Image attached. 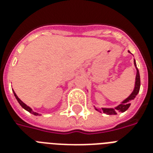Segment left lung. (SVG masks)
<instances>
[{
  "mask_svg": "<svg viewBox=\"0 0 153 153\" xmlns=\"http://www.w3.org/2000/svg\"><path fill=\"white\" fill-rule=\"evenodd\" d=\"M130 52V51H129ZM131 53V52H130ZM134 64H135V68H136V76H135V88L132 93L130 94L129 96L122 102L119 105H118L115 107L113 108H102L101 110L97 109L95 107V110L99 112H103V113L106 114H117L118 112H125L127 109L130 107L131 105V101L135 99L138 93L140 92V72L136 67V64H135V60L134 59Z\"/></svg>",
  "mask_w": 153,
  "mask_h": 153,
  "instance_id": "left-lung-1",
  "label": "left lung"
}]
</instances>
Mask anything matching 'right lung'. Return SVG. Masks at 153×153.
Segmentation results:
<instances>
[{"label": "right lung", "mask_w": 153, "mask_h": 153, "mask_svg": "<svg viewBox=\"0 0 153 153\" xmlns=\"http://www.w3.org/2000/svg\"><path fill=\"white\" fill-rule=\"evenodd\" d=\"M13 94H14V96H15L16 99L18 100V103L20 104L21 106L23 108V109H25L26 111H28V112H30V113L33 114L34 115H36V116H37V115H40V114L39 113H36V112H34V111H32L31 108L30 107V106H28V105H26V104H25V103H24L23 102H22V101H21V99H20V98H19V97H18V96H17V94H15V92H14V91H13Z\"/></svg>", "instance_id": "add662e5"}]
</instances>
